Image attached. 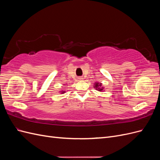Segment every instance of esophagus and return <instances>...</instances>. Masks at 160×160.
<instances>
[{
  "mask_svg": "<svg viewBox=\"0 0 160 160\" xmlns=\"http://www.w3.org/2000/svg\"><path fill=\"white\" fill-rule=\"evenodd\" d=\"M78 79L79 80H83V77H79Z\"/></svg>",
  "mask_w": 160,
  "mask_h": 160,
  "instance_id": "34e87169",
  "label": "esophagus"
}]
</instances>
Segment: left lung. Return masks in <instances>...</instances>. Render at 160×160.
Listing matches in <instances>:
<instances>
[{"instance_id": "1", "label": "left lung", "mask_w": 160, "mask_h": 160, "mask_svg": "<svg viewBox=\"0 0 160 160\" xmlns=\"http://www.w3.org/2000/svg\"><path fill=\"white\" fill-rule=\"evenodd\" d=\"M94 88H95V89L97 91H100V92H102V91H104V88L102 85V83H99V82H95V83H94Z\"/></svg>"}]
</instances>
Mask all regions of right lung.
<instances>
[{
    "label": "right lung",
    "instance_id": "add662e5",
    "mask_svg": "<svg viewBox=\"0 0 160 160\" xmlns=\"http://www.w3.org/2000/svg\"><path fill=\"white\" fill-rule=\"evenodd\" d=\"M65 91H63V90H61V91H59V93H61V94H63V93H65Z\"/></svg>",
    "mask_w": 160,
    "mask_h": 160
}]
</instances>
